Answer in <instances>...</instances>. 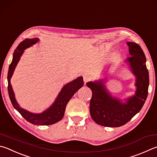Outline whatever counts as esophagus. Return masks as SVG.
I'll list each match as a JSON object with an SVG mask.
<instances>
[{"label":"esophagus","instance_id":"esophagus-1","mask_svg":"<svg viewBox=\"0 0 157 157\" xmlns=\"http://www.w3.org/2000/svg\"><path fill=\"white\" fill-rule=\"evenodd\" d=\"M90 79H91L90 76H89V75H84V84H86V82H89Z\"/></svg>","mask_w":157,"mask_h":157}]
</instances>
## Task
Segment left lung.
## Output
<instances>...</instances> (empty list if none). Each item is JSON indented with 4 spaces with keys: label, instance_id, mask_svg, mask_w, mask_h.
<instances>
[{
    "label": "left lung",
    "instance_id": "left-lung-1",
    "mask_svg": "<svg viewBox=\"0 0 157 157\" xmlns=\"http://www.w3.org/2000/svg\"><path fill=\"white\" fill-rule=\"evenodd\" d=\"M129 53L128 58L131 71L136 77L135 95L128 98L125 103L108 93L103 80L87 82L86 85L92 90L90 101V113L94 121L106 127H119L126 124L143 107L146 100L149 73L147 69L146 58L139 44L128 42Z\"/></svg>",
    "mask_w": 157,
    "mask_h": 157
}]
</instances>
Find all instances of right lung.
I'll use <instances>...</instances> for the list:
<instances>
[{"label":"right lung","mask_w":157,"mask_h":157,"mask_svg":"<svg viewBox=\"0 0 157 157\" xmlns=\"http://www.w3.org/2000/svg\"><path fill=\"white\" fill-rule=\"evenodd\" d=\"M38 41L39 39L37 38L25 39L18 44L16 50L14 51L12 61L10 65L7 74L8 93H9L11 102L14 108L19 112V113L27 121L34 125H38V126H48V125H51L56 123V122H58L63 118L67 104L74 94L79 88H82V86H83L84 82L83 78L79 77L72 82L67 84L62 88L54 103L48 109L44 110L42 113L36 114L30 113L20 106L17 103L15 98V95H14L13 88L11 87V84L10 83V79L12 77L14 69H15L17 64L21 59V57L24 51L27 48L32 46L33 44H36Z\"/></svg>","instance_id":"1"}]
</instances>
